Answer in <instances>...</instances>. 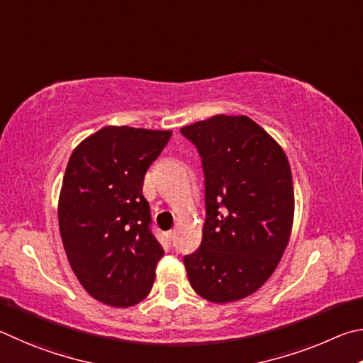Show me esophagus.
Listing matches in <instances>:
<instances>
[{"label":"esophagus","mask_w":363,"mask_h":363,"mask_svg":"<svg viewBox=\"0 0 363 363\" xmlns=\"http://www.w3.org/2000/svg\"><path fill=\"white\" fill-rule=\"evenodd\" d=\"M165 238H167L169 242H172V240H174V238H175V231L174 230L167 231V233H165Z\"/></svg>","instance_id":"esophagus-1"}]
</instances>
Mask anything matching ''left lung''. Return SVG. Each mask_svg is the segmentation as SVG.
Masks as SVG:
<instances>
[{
	"label": "left lung",
	"instance_id": "left-lung-1",
	"mask_svg": "<svg viewBox=\"0 0 363 363\" xmlns=\"http://www.w3.org/2000/svg\"><path fill=\"white\" fill-rule=\"evenodd\" d=\"M204 170L201 247L183 258L188 281L212 303L252 295L281 262L294 223L289 159L247 116L218 114L182 127Z\"/></svg>",
	"mask_w": 363,
	"mask_h": 363
}]
</instances>
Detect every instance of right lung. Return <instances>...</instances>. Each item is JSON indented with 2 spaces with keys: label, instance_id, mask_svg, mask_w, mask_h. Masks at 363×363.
Here are the masks:
<instances>
[{
  "label": "right lung",
  "instance_id": "add662e5",
  "mask_svg": "<svg viewBox=\"0 0 363 363\" xmlns=\"http://www.w3.org/2000/svg\"><path fill=\"white\" fill-rule=\"evenodd\" d=\"M170 137V130L108 125L69 156L59 199L63 247L87 294L110 306H133L155 282L164 249L142 189Z\"/></svg>",
  "mask_w": 363,
  "mask_h": 363
}]
</instances>
